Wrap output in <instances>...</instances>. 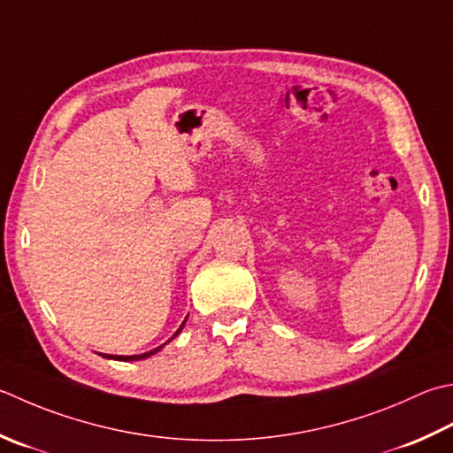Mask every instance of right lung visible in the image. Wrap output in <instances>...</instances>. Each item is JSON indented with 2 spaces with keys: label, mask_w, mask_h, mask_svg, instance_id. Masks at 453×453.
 Masks as SVG:
<instances>
[{
  "label": "right lung",
  "mask_w": 453,
  "mask_h": 453,
  "mask_svg": "<svg viewBox=\"0 0 453 453\" xmlns=\"http://www.w3.org/2000/svg\"><path fill=\"white\" fill-rule=\"evenodd\" d=\"M184 324H186V320L180 324V327H179V330H176V334L173 335V338L171 340H174L176 338V335H179L180 332H182V327H184ZM171 340H168V342H171ZM166 342V343H168ZM166 343H163V345H158V348H155V349H150V351H147V353H139V356H110V353H100V356L102 357H105V359H115V361H139V359H147V357H150V356H155V353H158V351H161L163 348H165V345Z\"/></svg>",
  "instance_id": "right-lung-1"
}]
</instances>
